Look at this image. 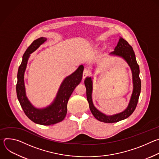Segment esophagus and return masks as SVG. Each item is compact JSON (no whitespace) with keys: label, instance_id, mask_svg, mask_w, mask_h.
<instances>
[{"label":"esophagus","instance_id":"1","mask_svg":"<svg viewBox=\"0 0 159 159\" xmlns=\"http://www.w3.org/2000/svg\"><path fill=\"white\" fill-rule=\"evenodd\" d=\"M89 74H90L89 71L88 70H87V69H85L84 70V72H83V79H85L86 77L89 76Z\"/></svg>","mask_w":159,"mask_h":159}]
</instances>
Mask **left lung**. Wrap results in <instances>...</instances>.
<instances>
[{
  "label": "left lung",
  "instance_id": "left-lung-1",
  "mask_svg": "<svg viewBox=\"0 0 159 159\" xmlns=\"http://www.w3.org/2000/svg\"><path fill=\"white\" fill-rule=\"evenodd\" d=\"M112 55L122 57L128 64L132 72L133 89L127 108L123 112L112 116H107L99 111L94 106L92 99L93 81L91 77H86L84 84L86 87L87 99L89 104V108L93 116L99 121L107 123H116L128 118L137 107L139 98L141 92V80L139 77V65L136 60L135 54L131 45L123 38H120L115 51L110 53Z\"/></svg>",
  "mask_w": 159,
  "mask_h": 159
}]
</instances>
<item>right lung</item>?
Returning <instances> with one entry per match:
<instances>
[{"label":"right lung","instance_id":"1","mask_svg":"<svg viewBox=\"0 0 159 159\" xmlns=\"http://www.w3.org/2000/svg\"><path fill=\"white\" fill-rule=\"evenodd\" d=\"M46 41L47 38L43 37L34 40L24 53L17 72L16 93L19 103L27 117L35 123L48 126L58 123L65 118L68 101L75 88L82 80L84 66L80 65L74 73L63 80L55 99L50 106L43 109L33 106L26 97L24 81L25 72L30 54Z\"/></svg>","mask_w":159,"mask_h":159}]
</instances>
